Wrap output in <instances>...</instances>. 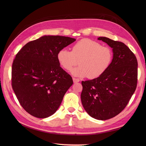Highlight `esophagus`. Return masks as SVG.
Returning a JSON list of instances; mask_svg holds the SVG:
<instances>
[{
  "mask_svg": "<svg viewBox=\"0 0 146 146\" xmlns=\"http://www.w3.org/2000/svg\"><path fill=\"white\" fill-rule=\"evenodd\" d=\"M73 82L74 83H78L80 81V80L79 79H77V78H73Z\"/></svg>",
  "mask_w": 146,
  "mask_h": 146,
  "instance_id": "1",
  "label": "esophagus"
}]
</instances>
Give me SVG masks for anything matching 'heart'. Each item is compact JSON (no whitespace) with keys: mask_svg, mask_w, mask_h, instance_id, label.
I'll return each instance as SVG.
<instances>
[{"mask_svg":"<svg viewBox=\"0 0 146 146\" xmlns=\"http://www.w3.org/2000/svg\"><path fill=\"white\" fill-rule=\"evenodd\" d=\"M58 63L66 70H70L78 64L79 66L71 71L78 77L95 79L101 76L108 69L112 58V52L108 47L88 38L76 42L72 51L62 48L58 52Z\"/></svg>","mask_w":146,"mask_h":146,"instance_id":"obj_1","label":"heart"}]
</instances>
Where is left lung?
Listing matches in <instances>:
<instances>
[{
	"mask_svg": "<svg viewBox=\"0 0 146 146\" xmlns=\"http://www.w3.org/2000/svg\"><path fill=\"white\" fill-rule=\"evenodd\" d=\"M112 48L113 58L99 77L82 81L81 101L90 117L106 120L117 115L128 104L137 84L138 63L134 54L122 42L98 38Z\"/></svg>",
	"mask_w": 146,
	"mask_h": 146,
	"instance_id": "left-lung-1",
	"label": "left lung"
}]
</instances>
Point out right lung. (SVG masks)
Listing matches in <instances>:
<instances>
[{
	"label": "right lung",
	"mask_w": 146,
	"mask_h": 146,
	"mask_svg": "<svg viewBox=\"0 0 146 146\" xmlns=\"http://www.w3.org/2000/svg\"><path fill=\"white\" fill-rule=\"evenodd\" d=\"M75 41L68 36L44 35L28 42L17 53L12 67V86L22 108L31 115H52L73 85L57 54Z\"/></svg>",
	"instance_id": "add662e5"
}]
</instances>
